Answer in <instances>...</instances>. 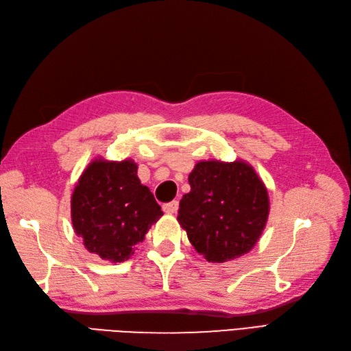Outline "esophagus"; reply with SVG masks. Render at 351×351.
Masks as SVG:
<instances>
[{"label": "esophagus", "instance_id": "obj_1", "mask_svg": "<svg viewBox=\"0 0 351 351\" xmlns=\"http://www.w3.org/2000/svg\"><path fill=\"white\" fill-rule=\"evenodd\" d=\"M162 209H164L165 214H176V212L178 210V202L177 200L169 202V204H165L162 206Z\"/></svg>", "mask_w": 351, "mask_h": 351}]
</instances>
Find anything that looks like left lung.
Here are the masks:
<instances>
[{"instance_id": "left-lung-1", "label": "left lung", "mask_w": 351, "mask_h": 351, "mask_svg": "<svg viewBox=\"0 0 351 351\" xmlns=\"http://www.w3.org/2000/svg\"><path fill=\"white\" fill-rule=\"evenodd\" d=\"M178 222L197 253L222 263L253 249L269 215L268 190L244 161H200L189 174Z\"/></svg>"}]
</instances>
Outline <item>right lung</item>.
<instances>
[{"instance_id":"obj_1","label":"right lung","mask_w":351,"mask_h":351,"mask_svg":"<svg viewBox=\"0 0 351 351\" xmlns=\"http://www.w3.org/2000/svg\"><path fill=\"white\" fill-rule=\"evenodd\" d=\"M162 217L151 190L137 177L132 159H93L71 195V222L90 253L124 262Z\"/></svg>"}]
</instances>
